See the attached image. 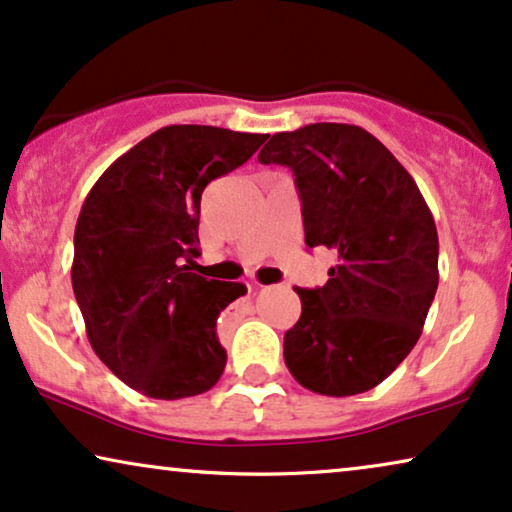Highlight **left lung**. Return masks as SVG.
I'll return each instance as SVG.
<instances>
[{
    "label": "left lung",
    "mask_w": 512,
    "mask_h": 512,
    "mask_svg": "<svg viewBox=\"0 0 512 512\" xmlns=\"http://www.w3.org/2000/svg\"><path fill=\"white\" fill-rule=\"evenodd\" d=\"M257 159L292 170L306 245L337 255L323 288H295L302 316L285 332V365L313 393L370 391L419 342L438 290L431 208L400 161L360 126L276 133Z\"/></svg>",
    "instance_id": "8db88e82"
}]
</instances>
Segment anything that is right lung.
<instances>
[{
	"instance_id": "obj_1",
	"label": "right lung",
	"mask_w": 512,
	"mask_h": 512,
	"mask_svg": "<svg viewBox=\"0 0 512 512\" xmlns=\"http://www.w3.org/2000/svg\"><path fill=\"white\" fill-rule=\"evenodd\" d=\"M269 135L166 126L98 177L74 229L72 288L95 356L156 400L206 393L227 365L220 311L243 283L192 274L201 194Z\"/></svg>"
}]
</instances>
